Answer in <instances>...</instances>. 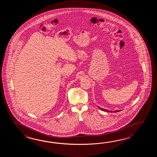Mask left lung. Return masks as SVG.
<instances>
[{
  "mask_svg": "<svg viewBox=\"0 0 157 157\" xmlns=\"http://www.w3.org/2000/svg\"><path fill=\"white\" fill-rule=\"evenodd\" d=\"M99 107V108L101 110H104V111H105V112H119V111H120V110H116V111H109V110H107V109H103V108H100Z\"/></svg>",
  "mask_w": 157,
  "mask_h": 157,
  "instance_id": "1",
  "label": "left lung"
}]
</instances>
